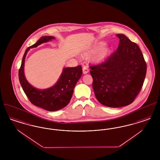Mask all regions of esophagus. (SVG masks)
Returning a JSON list of instances; mask_svg holds the SVG:
<instances>
[{
    "instance_id": "obj_1",
    "label": "esophagus",
    "mask_w": 160,
    "mask_h": 160,
    "mask_svg": "<svg viewBox=\"0 0 160 160\" xmlns=\"http://www.w3.org/2000/svg\"><path fill=\"white\" fill-rule=\"evenodd\" d=\"M89 68L87 67L84 66L83 67V73L84 74H87L89 72Z\"/></svg>"
}]
</instances>
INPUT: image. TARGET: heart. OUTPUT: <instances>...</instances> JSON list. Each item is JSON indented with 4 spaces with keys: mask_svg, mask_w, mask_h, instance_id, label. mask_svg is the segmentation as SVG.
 <instances>
[{
    "mask_svg": "<svg viewBox=\"0 0 160 160\" xmlns=\"http://www.w3.org/2000/svg\"><path fill=\"white\" fill-rule=\"evenodd\" d=\"M104 46H105V43L101 42V43H99L98 46L95 47L93 48H92V49L88 51V52H86L83 54V56L86 58H90V57H91L92 55H93L95 53H97L100 49H101L102 47H104ZM107 53H108V50L104 49V50H102L101 52H100L99 53L97 54L95 56V58L96 59H101L103 58L104 56H106V55L107 54Z\"/></svg>",
    "mask_w": 160,
    "mask_h": 160,
    "instance_id": "obj_1",
    "label": "heart"
}]
</instances>
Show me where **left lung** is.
<instances>
[{
    "label": "left lung",
    "mask_w": 160,
    "mask_h": 160,
    "mask_svg": "<svg viewBox=\"0 0 160 160\" xmlns=\"http://www.w3.org/2000/svg\"><path fill=\"white\" fill-rule=\"evenodd\" d=\"M117 50L104 62L91 65L92 86L101 104L121 107L131 104L145 81L147 66L137 44L125 35L117 34Z\"/></svg>",
    "instance_id": "obj_1"
}]
</instances>
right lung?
Instances as JSON below:
<instances>
[{
    "mask_svg": "<svg viewBox=\"0 0 160 160\" xmlns=\"http://www.w3.org/2000/svg\"><path fill=\"white\" fill-rule=\"evenodd\" d=\"M55 39L52 36L42 37L33 45L28 47L24 54L18 71L20 84L31 102L47 111H57L68 105L72 97L74 87L82 75L81 65L63 69L61 76L56 84L47 89H39L32 86L26 80L24 73V61L28 51L40 44Z\"/></svg>",
    "mask_w": 160,
    "mask_h": 160,
    "instance_id": "right-lung-1",
    "label": "right lung"
}]
</instances>
